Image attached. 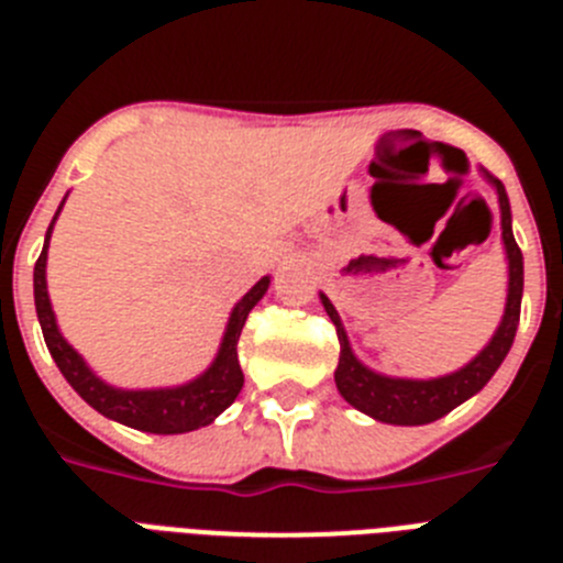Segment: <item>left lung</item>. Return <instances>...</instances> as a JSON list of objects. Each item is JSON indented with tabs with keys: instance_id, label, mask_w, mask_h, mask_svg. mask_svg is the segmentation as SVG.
Returning a JSON list of instances; mask_svg holds the SVG:
<instances>
[{
	"instance_id": "1",
	"label": "left lung",
	"mask_w": 563,
	"mask_h": 563,
	"mask_svg": "<svg viewBox=\"0 0 563 563\" xmlns=\"http://www.w3.org/2000/svg\"><path fill=\"white\" fill-rule=\"evenodd\" d=\"M479 172L499 197L501 245H505L507 258V298L499 327L494 330L490 341L465 366L449 372V375L426 377V380L422 377H395L375 372L352 352L350 335L343 330L341 316H338L330 298L324 292H318L327 316L335 324L338 341H341V357H338L335 369L338 391L352 409L369 415L372 420L389 422V426H426V422L440 420L449 411H454L456 406L471 400L476 391L485 389V383L496 375V369H499L510 346H514L521 312V292H525V258H521L519 245H516L514 213H510L505 186H501V180H496L494 174H487L485 168H479Z\"/></svg>"
}]
</instances>
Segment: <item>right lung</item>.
I'll return each instance as SVG.
<instances>
[{
  "instance_id": "1",
  "label": "right lung",
  "mask_w": 563,
  "mask_h": 563,
  "mask_svg": "<svg viewBox=\"0 0 563 563\" xmlns=\"http://www.w3.org/2000/svg\"><path fill=\"white\" fill-rule=\"evenodd\" d=\"M67 200V197H64ZM58 206L56 217L49 222L47 236H44L42 256H38L36 267H33V298H36V316L42 324L44 343H47L49 355L67 377V383L87 400L98 415L109 417V420L129 426V429L146 431V434H186V431H197L202 426H211L222 411L236 400L242 391V366H239L236 343L242 335V327L247 321V312L262 301V296L271 287V276H262L245 296L233 305L231 316H228L225 332H222L220 350L213 355L211 366L206 372L194 377V380L180 383V386H161V389H121L112 383L101 380L96 372L89 369V363L78 355L62 335L56 321V312L49 305L47 292V247L49 233L56 225L58 213L64 208Z\"/></svg>"
}]
</instances>
